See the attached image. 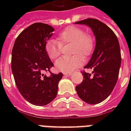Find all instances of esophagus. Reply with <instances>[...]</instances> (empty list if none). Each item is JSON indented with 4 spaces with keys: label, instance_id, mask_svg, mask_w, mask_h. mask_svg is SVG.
<instances>
[{
    "label": "esophagus",
    "instance_id": "1",
    "mask_svg": "<svg viewBox=\"0 0 131 131\" xmlns=\"http://www.w3.org/2000/svg\"><path fill=\"white\" fill-rule=\"evenodd\" d=\"M63 74L64 75V76H67V77H70L71 74V72H64Z\"/></svg>",
    "mask_w": 131,
    "mask_h": 131
}]
</instances>
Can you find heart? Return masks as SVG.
Returning a JSON list of instances; mask_svg holds the SVG:
<instances>
[{"label": "heart", "instance_id": "heart-1", "mask_svg": "<svg viewBox=\"0 0 131 131\" xmlns=\"http://www.w3.org/2000/svg\"><path fill=\"white\" fill-rule=\"evenodd\" d=\"M71 44V57H62L55 63L57 70L62 72H71L84 62V57L90 56L95 48L93 37L80 27L71 26L67 27L57 35L56 40H48L45 49L51 60H56L62 52V46Z\"/></svg>", "mask_w": 131, "mask_h": 131}]
</instances>
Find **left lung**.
Segmentation results:
<instances>
[{"label":"left lung","mask_w":131,"mask_h":131,"mask_svg":"<svg viewBox=\"0 0 131 131\" xmlns=\"http://www.w3.org/2000/svg\"><path fill=\"white\" fill-rule=\"evenodd\" d=\"M75 24H85L93 30L96 44L85 69H93V75L83 71V79L76 86L83 101L98 104L107 99L117 82L121 55L118 38L112 30L96 19L88 18Z\"/></svg>","instance_id":"1"}]
</instances>
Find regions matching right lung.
<instances>
[{
  "label": "right lung",
  "mask_w": 131,
  "mask_h": 131,
  "mask_svg": "<svg viewBox=\"0 0 131 131\" xmlns=\"http://www.w3.org/2000/svg\"><path fill=\"white\" fill-rule=\"evenodd\" d=\"M54 28L47 24L34 23L21 31L15 41L11 67L19 93L31 104L43 106L57 96L58 83L62 73L51 72L54 66L46 53V42L52 36Z\"/></svg>",
  "instance_id": "obj_1"
}]
</instances>
